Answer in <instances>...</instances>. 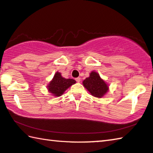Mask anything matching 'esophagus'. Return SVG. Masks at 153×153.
I'll list each match as a JSON object with an SVG mask.
<instances>
[{"mask_svg": "<svg viewBox=\"0 0 153 153\" xmlns=\"http://www.w3.org/2000/svg\"><path fill=\"white\" fill-rule=\"evenodd\" d=\"M76 80L77 82H80V80H81L80 77H77V78H76Z\"/></svg>", "mask_w": 153, "mask_h": 153, "instance_id": "esophagus-1", "label": "esophagus"}]
</instances>
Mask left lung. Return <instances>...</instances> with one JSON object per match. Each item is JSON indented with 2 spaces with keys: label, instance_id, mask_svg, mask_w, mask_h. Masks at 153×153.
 Here are the masks:
<instances>
[{
  "label": "left lung",
  "instance_id": "obj_1",
  "mask_svg": "<svg viewBox=\"0 0 153 153\" xmlns=\"http://www.w3.org/2000/svg\"><path fill=\"white\" fill-rule=\"evenodd\" d=\"M83 85L92 95L99 98L102 97L108 91L107 84L95 71L91 72L90 77L84 79Z\"/></svg>",
  "mask_w": 153,
  "mask_h": 153
}]
</instances>
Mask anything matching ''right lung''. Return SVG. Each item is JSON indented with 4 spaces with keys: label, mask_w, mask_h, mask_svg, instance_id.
Masks as SVG:
<instances>
[{
    "label": "right lung",
    "mask_w": 153,
    "mask_h": 153,
    "mask_svg": "<svg viewBox=\"0 0 153 153\" xmlns=\"http://www.w3.org/2000/svg\"><path fill=\"white\" fill-rule=\"evenodd\" d=\"M74 79H65L62 77L60 73L56 72L53 79L48 85V91L56 97L62 95L64 92L73 84H76Z\"/></svg>",
    "instance_id": "1"
}]
</instances>
